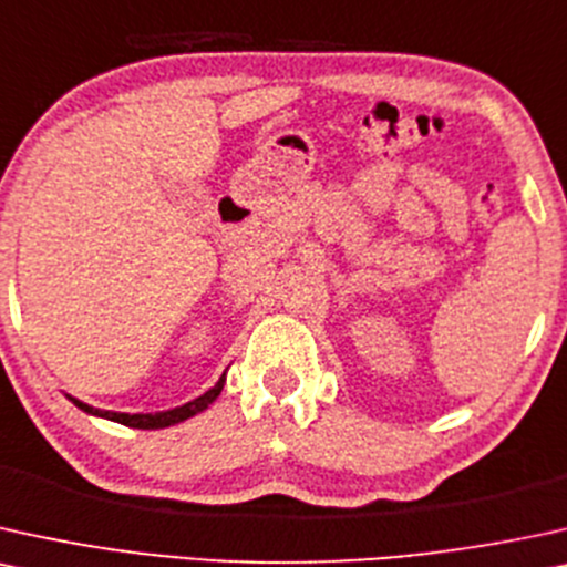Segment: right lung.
<instances>
[{
    "instance_id": "add662e5",
    "label": "right lung",
    "mask_w": 567,
    "mask_h": 567,
    "mask_svg": "<svg viewBox=\"0 0 567 567\" xmlns=\"http://www.w3.org/2000/svg\"><path fill=\"white\" fill-rule=\"evenodd\" d=\"M221 386H225V374H221V379L217 384L212 386L209 392H204V395L190 400V403H185L181 408H172V411H164V413H112V411H99V408H91L81 403V400L70 398L73 403L81 408V411L85 413H93V415H102V419H110V421H117V424L123 426H131V429H164V426H175L181 424V421L190 419V415H196L204 411V408H209L214 400H217V395L221 392Z\"/></svg>"
}]
</instances>
